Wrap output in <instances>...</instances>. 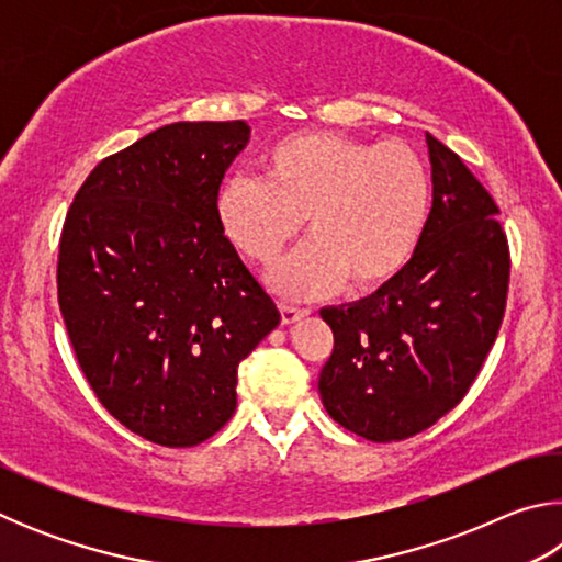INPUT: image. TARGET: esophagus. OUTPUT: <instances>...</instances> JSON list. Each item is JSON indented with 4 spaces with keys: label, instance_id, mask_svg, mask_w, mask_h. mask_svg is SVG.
<instances>
[{
    "label": "esophagus",
    "instance_id": "34e87169",
    "mask_svg": "<svg viewBox=\"0 0 562 562\" xmlns=\"http://www.w3.org/2000/svg\"><path fill=\"white\" fill-rule=\"evenodd\" d=\"M282 322L284 325H294V322H300L302 317L310 315V310L304 307H294V304H282Z\"/></svg>",
    "mask_w": 562,
    "mask_h": 562
}]
</instances>
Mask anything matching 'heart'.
<instances>
[{
    "mask_svg": "<svg viewBox=\"0 0 562 562\" xmlns=\"http://www.w3.org/2000/svg\"><path fill=\"white\" fill-rule=\"evenodd\" d=\"M260 168L262 178L223 180L215 217L255 265L278 260L307 217L315 237L272 272L280 292L319 297L345 280L376 290L412 260L431 211V173L416 148L304 131L272 144Z\"/></svg>",
    "mask_w": 562,
    "mask_h": 562,
    "instance_id": "obj_1",
    "label": "heart"
}]
</instances>
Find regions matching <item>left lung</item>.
<instances>
[{
    "label": "left lung",
    "instance_id": "1",
    "mask_svg": "<svg viewBox=\"0 0 562 562\" xmlns=\"http://www.w3.org/2000/svg\"><path fill=\"white\" fill-rule=\"evenodd\" d=\"M434 205L406 268L367 300L325 307L335 349L327 414L369 441H404L461 402L506 312L510 250L498 205L459 154L426 133Z\"/></svg>",
    "mask_w": 562,
    "mask_h": 562
}]
</instances>
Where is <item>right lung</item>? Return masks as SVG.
Returning <instances> with one entry per match:
<instances>
[{
	"label": "right lung",
	"mask_w": 562,
	"mask_h": 562,
	"mask_svg": "<svg viewBox=\"0 0 562 562\" xmlns=\"http://www.w3.org/2000/svg\"><path fill=\"white\" fill-rule=\"evenodd\" d=\"M245 121L170 123L91 170L66 213L56 294L103 408L168 449L211 439L237 404V367L280 310L215 217Z\"/></svg>",
	"instance_id": "obj_1"
}]
</instances>
